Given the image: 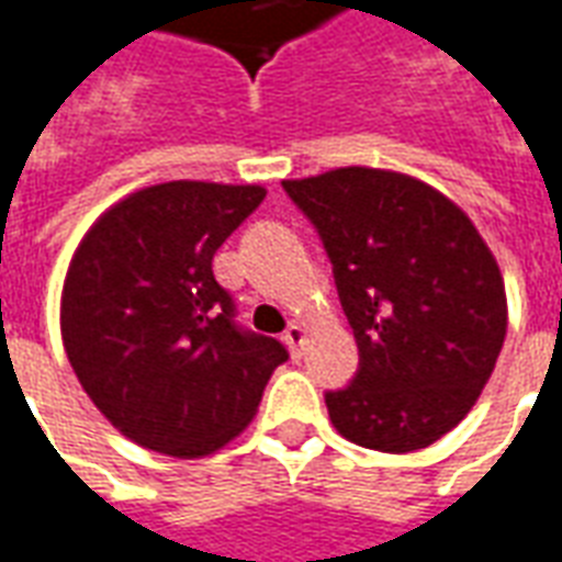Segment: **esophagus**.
Returning a JSON list of instances; mask_svg holds the SVG:
<instances>
[{"label": "esophagus", "mask_w": 562, "mask_h": 562, "mask_svg": "<svg viewBox=\"0 0 562 562\" xmlns=\"http://www.w3.org/2000/svg\"><path fill=\"white\" fill-rule=\"evenodd\" d=\"M305 335H308V329H305L302 323H290V326H286V331H284V344L290 347V353L296 356V359L302 356V344H305Z\"/></svg>", "instance_id": "obj_1"}]
</instances>
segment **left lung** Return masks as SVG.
Here are the masks:
<instances>
[{"label": "left lung", "mask_w": 562, "mask_h": 562, "mask_svg": "<svg viewBox=\"0 0 562 562\" xmlns=\"http://www.w3.org/2000/svg\"><path fill=\"white\" fill-rule=\"evenodd\" d=\"M321 233L359 371L326 392L331 425L416 452L464 419L506 338V286L473 221L419 179L338 167L281 182Z\"/></svg>", "instance_id": "left-lung-1"}]
</instances>
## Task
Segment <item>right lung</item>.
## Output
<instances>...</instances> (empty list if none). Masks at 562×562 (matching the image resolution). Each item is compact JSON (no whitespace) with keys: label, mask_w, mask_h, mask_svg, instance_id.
I'll list each match as a JSON object with an SVG mask.
<instances>
[{"label":"right lung","mask_w":562,"mask_h":562,"mask_svg":"<svg viewBox=\"0 0 562 562\" xmlns=\"http://www.w3.org/2000/svg\"><path fill=\"white\" fill-rule=\"evenodd\" d=\"M260 186L164 182L119 200L74 251L63 341L113 428L200 458L254 419L284 344L241 329L212 257L263 203Z\"/></svg>","instance_id":"obj_1"}]
</instances>
